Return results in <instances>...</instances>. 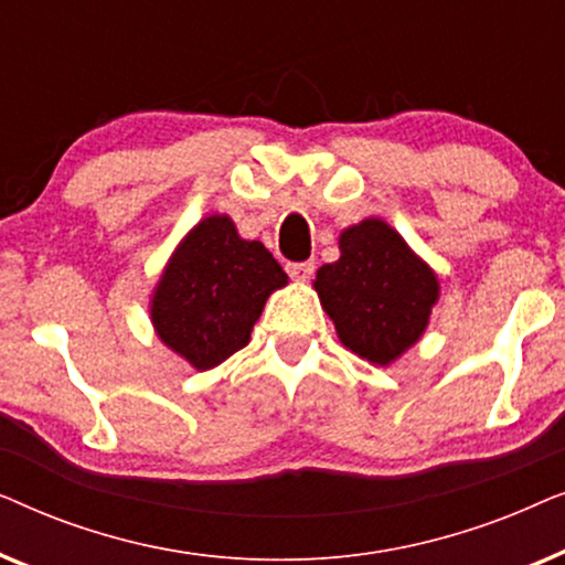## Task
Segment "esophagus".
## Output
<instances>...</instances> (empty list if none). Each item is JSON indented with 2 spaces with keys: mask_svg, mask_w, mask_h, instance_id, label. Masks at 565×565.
<instances>
[{
  "mask_svg": "<svg viewBox=\"0 0 565 565\" xmlns=\"http://www.w3.org/2000/svg\"><path fill=\"white\" fill-rule=\"evenodd\" d=\"M288 275L290 277H296V280H308V277L313 275V269H316V262H288Z\"/></svg>",
  "mask_w": 565,
  "mask_h": 565,
  "instance_id": "1",
  "label": "esophagus"
}]
</instances>
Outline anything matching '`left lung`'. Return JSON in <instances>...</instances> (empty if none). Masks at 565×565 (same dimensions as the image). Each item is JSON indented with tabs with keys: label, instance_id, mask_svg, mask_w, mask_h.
Returning a JSON list of instances; mask_svg holds the SVG:
<instances>
[{
	"label": "left lung",
	"instance_id": "8db88e82",
	"mask_svg": "<svg viewBox=\"0 0 565 565\" xmlns=\"http://www.w3.org/2000/svg\"><path fill=\"white\" fill-rule=\"evenodd\" d=\"M342 257L316 273V290L344 347L388 365L427 329L437 277L388 223L367 218L339 238Z\"/></svg>",
	"mask_w": 565,
	"mask_h": 565
}]
</instances>
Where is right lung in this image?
I'll return each mask as SVG.
<instances>
[{
	"label": "right lung",
	"instance_id": "right-lung-1",
	"mask_svg": "<svg viewBox=\"0 0 565 565\" xmlns=\"http://www.w3.org/2000/svg\"><path fill=\"white\" fill-rule=\"evenodd\" d=\"M288 275L259 242L238 238L226 215L200 221L174 252L153 292L161 342L198 370L215 367L249 342L254 321Z\"/></svg>",
	"mask_w": 565,
	"mask_h": 565
}]
</instances>
